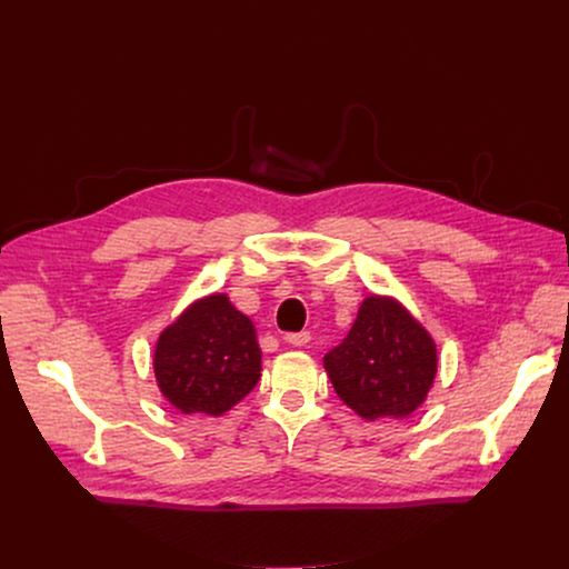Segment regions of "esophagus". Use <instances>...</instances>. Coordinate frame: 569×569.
<instances>
[{"mask_svg": "<svg viewBox=\"0 0 569 569\" xmlns=\"http://www.w3.org/2000/svg\"><path fill=\"white\" fill-rule=\"evenodd\" d=\"M283 340L288 345H292V347H306L310 342V333H306V331H301V333H286Z\"/></svg>", "mask_w": 569, "mask_h": 569, "instance_id": "1", "label": "esophagus"}]
</instances>
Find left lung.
Wrapping results in <instances>:
<instances>
[{
    "label": "left lung",
    "mask_w": 569,
    "mask_h": 569,
    "mask_svg": "<svg viewBox=\"0 0 569 569\" xmlns=\"http://www.w3.org/2000/svg\"><path fill=\"white\" fill-rule=\"evenodd\" d=\"M349 408L367 421L412 415L437 376L430 333L396 299L367 297L349 336L323 356Z\"/></svg>",
    "instance_id": "left-lung-1"
}]
</instances>
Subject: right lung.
Returning <instances> with one entry per match:
<instances>
[{
	"label": "right lung",
	"instance_id": "right-lung-1",
	"mask_svg": "<svg viewBox=\"0 0 569 569\" xmlns=\"http://www.w3.org/2000/svg\"><path fill=\"white\" fill-rule=\"evenodd\" d=\"M152 365L161 393L180 412L220 417L261 378L254 323L227 295L198 299L161 331Z\"/></svg>",
	"mask_w": 569,
	"mask_h": 569
}]
</instances>
